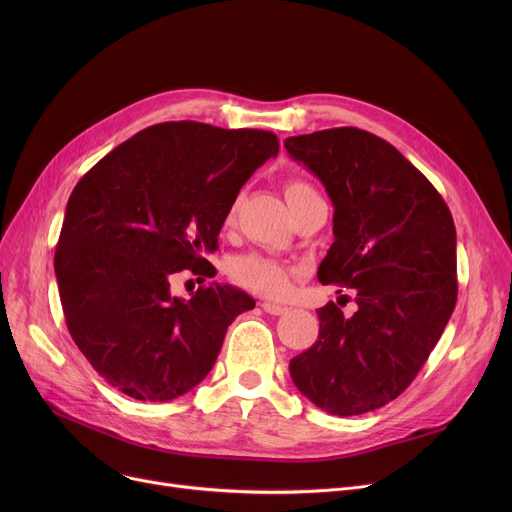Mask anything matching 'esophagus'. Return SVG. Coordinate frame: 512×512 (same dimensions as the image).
Wrapping results in <instances>:
<instances>
[{
    "instance_id": "34e87169",
    "label": "esophagus",
    "mask_w": 512,
    "mask_h": 512,
    "mask_svg": "<svg viewBox=\"0 0 512 512\" xmlns=\"http://www.w3.org/2000/svg\"><path fill=\"white\" fill-rule=\"evenodd\" d=\"M261 309H263L265 313H270V315H284V313L288 311V307H284V305H278V303H270V301L261 303Z\"/></svg>"
}]
</instances>
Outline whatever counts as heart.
<instances>
[{
  "label": "heart",
  "mask_w": 512,
  "mask_h": 512,
  "mask_svg": "<svg viewBox=\"0 0 512 512\" xmlns=\"http://www.w3.org/2000/svg\"><path fill=\"white\" fill-rule=\"evenodd\" d=\"M315 193L313 186L303 180H292L286 186V201H294L301 195ZM234 209L228 213V224L234 222ZM230 276L253 292L265 294V297H282L292 286L294 270L290 265L274 261L263 255H242L230 263Z\"/></svg>",
  "instance_id": "heart-1"
}]
</instances>
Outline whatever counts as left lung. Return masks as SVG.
<instances>
[{
  "instance_id": "1",
  "label": "left lung",
  "mask_w": 512,
  "mask_h": 512,
  "mask_svg": "<svg viewBox=\"0 0 512 512\" xmlns=\"http://www.w3.org/2000/svg\"><path fill=\"white\" fill-rule=\"evenodd\" d=\"M284 147L334 205L317 278L353 290L357 303L351 317L332 301L317 309L319 336L290 361V378L326 413L363 415L407 390L454 311L452 215L432 182L367 130H317Z\"/></svg>"
}]
</instances>
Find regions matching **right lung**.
I'll return each instance as SVG.
<instances>
[{
  "label": "right lung",
  "instance_id": "add662e5",
  "mask_svg": "<svg viewBox=\"0 0 512 512\" xmlns=\"http://www.w3.org/2000/svg\"><path fill=\"white\" fill-rule=\"evenodd\" d=\"M274 132L201 122L149 126L80 178L66 205L56 278L72 340L130 398L166 402L211 371L232 321L255 301L211 282L191 299L170 280L215 276L205 259Z\"/></svg>",
  "mask_w": 512,
  "mask_h": 512
}]
</instances>
